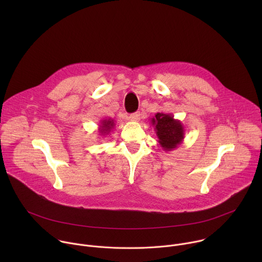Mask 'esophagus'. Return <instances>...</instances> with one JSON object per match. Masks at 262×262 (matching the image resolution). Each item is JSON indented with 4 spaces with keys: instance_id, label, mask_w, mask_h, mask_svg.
<instances>
[{
    "instance_id": "obj_1",
    "label": "esophagus",
    "mask_w": 262,
    "mask_h": 262,
    "mask_svg": "<svg viewBox=\"0 0 262 262\" xmlns=\"http://www.w3.org/2000/svg\"><path fill=\"white\" fill-rule=\"evenodd\" d=\"M129 119H130L132 121H136V122L140 121V119H141L140 112H135V113H133V114L129 116Z\"/></svg>"
}]
</instances>
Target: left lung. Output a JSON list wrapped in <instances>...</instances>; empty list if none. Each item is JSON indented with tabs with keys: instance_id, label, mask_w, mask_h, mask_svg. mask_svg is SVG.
Instances as JSON below:
<instances>
[{
	"instance_id": "8db88e82",
	"label": "left lung",
	"mask_w": 262,
	"mask_h": 262,
	"mask_svg": "<svg viewBox=\"0 0 262 262\" xmlns=\"http://www.w3.org/2000/svg\"><path fill=\"white\" fill-rule=\"evenodd\" d=\"M158 137V142L165 151L177 148L184 139V127L180 120L172 114L157 113L150 120Z\"/></svg>"
}]
</instances>
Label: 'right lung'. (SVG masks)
<instances>
[{"mask_svg":"<svg viewBox=\"0 0 262 262\" xmlns=\"http://www.w3.org/2000/svg\"><path fill=\"white\" fill-rule=\"evenodd\" d=\"M114 127H115V121L112 118L100 120V122L98 124L99 136H101L102 138L107 136L112 130H113Z\"/></svg>","mask_w":262,"mask_h":262,"instance_id":"right-lung-1","label":"right lung"}]
</instances>
